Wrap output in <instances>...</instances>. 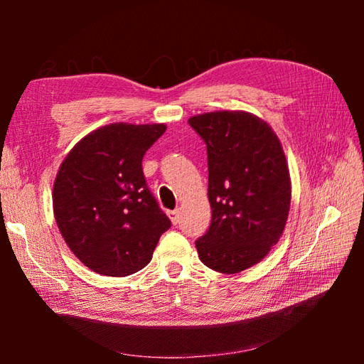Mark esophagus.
Wrapping results in <instances>:
<instances>
[{
	"instance_id": "1",
	"label": "esophagus",
	"mask_w": 364,
	"mask_h": 364,
	"mask_svg": "<svg viewBox=\"0 0 364 364\" xmlns=\"http://www.w3.org/2000/svg\"><path fill=\"white\" fill-rule=\"evenodd\" d=\"M167 215H168V219H170V220H172V223H173V225H176V223H178V220H180V211H178V210H173V211H168V213H167Z\"/></svg>"
}]
</instances>
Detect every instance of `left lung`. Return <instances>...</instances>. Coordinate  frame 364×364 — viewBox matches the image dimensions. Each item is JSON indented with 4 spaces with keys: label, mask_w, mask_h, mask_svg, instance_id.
Listing matches in <instances>:
<instances>
[{
    "label": "left lung",
    "mask_w": 364,
    "mask_h": 364,
    "mask_svg": "<svg viewBox=\"0 0 364 364\" xmlns=\"http://www.w3.org/2000/svg\"><path fill=\"white\" fill-rule=\"evenodd\" d=\"M206 144L211 225L197 239L198 257L220 274L266 258L282 237L291 206V176L272 127L245 111L191 117Z\"/></svg>",
    "instance_id": "obj_1"
}]
</instances>
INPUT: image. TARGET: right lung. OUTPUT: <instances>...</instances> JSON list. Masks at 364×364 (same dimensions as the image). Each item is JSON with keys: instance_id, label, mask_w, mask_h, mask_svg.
<instances>
[{"instance_id": "add662e5", "label": "right lung", "mask_w": 364, "mask_h": 364, "mask_svg": "<svg viewBox=\"0 0 364 364\" xmlns=\"http://www.w3.org/2000/svg\"><path fill=\"white\" fill-rule=\"evenodd\" d=\"M164 123H111L68 151L53 186V211L64 241L84 266L127 277L149 264L170 220L146 188L145 151Z\"/></svg>"}]
</instances>
